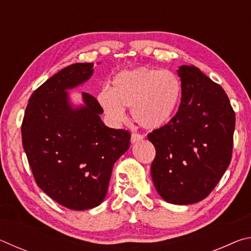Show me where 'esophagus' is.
<instances>
[{
  "mask_svg": "<svg viewBox=\"0 0 251 251\" xmlns=\"http://www.w3.org/2000/svg\"><path fill=\"white\" fill-rule=\"evenodd\" d=\"M143 138H144L143 135L137 134V133H134V134H131L130 142H131V144H135V143H137V142H141Z\"/></svg>",
  "mask_w": 251,
  "mask_h": 251,
  "instance_id": "esophagus-1",
  "label": "esophagus"
}]
</instances>
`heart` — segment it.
<instances>
[{"instance_id":"1","label":"heart","mask_w":251,"mask_h":251,"mask_svg":"<svg viewBox=\"0 0 251 251\" xmlns=\"http://www.w3.org/2000/svg\"><path fill=\"white\" fill-rule=\"evenodd\" d=\"M182 97L180 78L171 71L138 67L114 76L110 90L103 88L97 100L112 124L125 120V108L139 126L157 129L169 124L178 113Z\"/></svg>"}]
</instances>
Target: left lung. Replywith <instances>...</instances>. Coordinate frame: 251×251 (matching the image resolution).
I'll list each match as a JSON object with an SVG mask.
<instances>
[{"label":"left lung","instance_id":"left-lung-1","mask_svg":"<svg viewBox=\"0 0 251 251\" xmlns=\"http://www.w3.org/2000/svg\"><path fill=\"white\" fill-rule=\"evenodd\" d=\"M182 84L174 120L148 134L156 157L151 174L165 201L190 205L218 184L231 160L235 112L220 85L194 65L177 70Z\"/></svg>","mask_w":251,"mask_h":251}]
</instances>
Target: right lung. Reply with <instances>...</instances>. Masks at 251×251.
I'll use <instances>...</instances> for the list:
<instances>
[{
    "label": "right lung",
    "mask_w": 251,
    "mask_h": 251,
    "mask_svg": "<svg viewBox=\"0 0 251 251\" xmlns=\"http://www.w3.org/2000/svg\"><path fill=\"white\" fill-rule=\"evenodd\" d=\"M93 63H76L50 77L29 97L22 143L37 186L59 205L87 210L107 194L114 164L129 148L130 134L105 126L99 101L69 91L92 77Z\"/></svg>",
    "instance_id": "add662e5"
}]
</instances>
